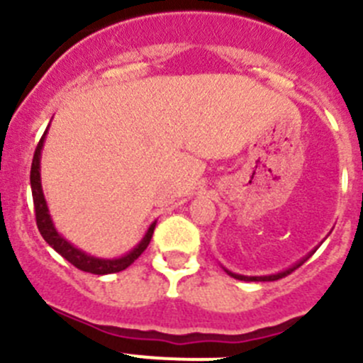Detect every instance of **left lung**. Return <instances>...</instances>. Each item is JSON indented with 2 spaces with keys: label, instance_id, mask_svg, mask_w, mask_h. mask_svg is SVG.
<instances>
[{
  "label": "left lung",
  "instance_id": "1",
  "mask_svg": "<svg viewBox=\"0 0 363 363\" xmlns=\"http://www.w3.org/2000/svg\"><path fill=\"white\" fill-rule=\"evenodd\" d=\"M321 242H323V240H321ZM321 242H320V244H321ZM316 250H318V247H314L313 251L307 252V255L303 256V258H300L298 262L294 263V265H291V267H288V269L281 270V272H276V274H269V276H242V274H235V272H232V270L225 269V267H223V270H225V272L228 274V276H232L233 279L247 281V283H251V281H255V283H258V281H277V279H281V277H284V276H288V274L294 272L295 269H298V267L302 265L303 262H307V258H311V256L314 255V251H316Z\"/></svg>",
  "mask_w": 363,
  "mask_h": 363
}]
</instances>
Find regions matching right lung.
Segmentation results:
<instances>
[{
    "label": "right lung",
    "instance_id": "1",
    "mask_svg": "<svg viewBox=\"0 0 363 363\" xmlns=\"http://www.w3.org/2000/svg\"><path fill=\"white\" fill-rule=\"evenodd\" d=\"M47 131H49V126H47L45 133L40 138L38 145H36L35 156H33L31 163V175H29V181H31V193H33V203H35V212H36V226H38L40 233H42L43 240L52 247L54 251L60 252L65 259H68L72 265H75L77 269L84 270V272L96 274V276H105V274H116L121 272V270L128 269L142 252L145 251V247L149 246L152 239V233H155L156 221H152L149 225L147 232L144 233V237L140 239V242L133 247L131 251H128L126 255L116 256V258H98V256L89 255V252L79 250L77 246H73L72 242H68L57 228L54 226L52 216L49 212V205H47L45 195H43L42 189V175H40V161H42V149L43 142H45Z\"/></svg>",
    "mask_w": 363,
    "mask_h": 363
}]
</instances>
